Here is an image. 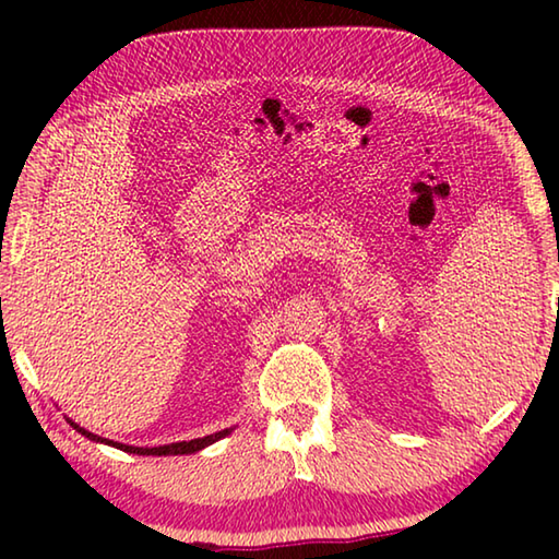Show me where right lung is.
<instances>
[{
    "instance_id": "right-lung-1",
    "label": "right lung",
    "mask_w": 559,
    "mask_h": 559,
    "mask_svg": "<svg viewBox=\"0 0 559 559\" xmlns=\"http://www.w3.org/2000/svg\"><path fill=\"white\" fill-rule=\"evenodd\" d=\"M71 427L83 433V437L91 439V441H98V443H108V447H116L120 451H128V453H138V456H185V453H197L202 451L204 447H210V443L224 439L226 433H231V429H224V431H216V433H210V437L204 439H192V441H177V443H167V447H155V449H143V447H128V443H118V441H110V439H103L98 437V433H91L83 427H79V424H73L69 419Z\"/></svg>"
}]
</instances>
